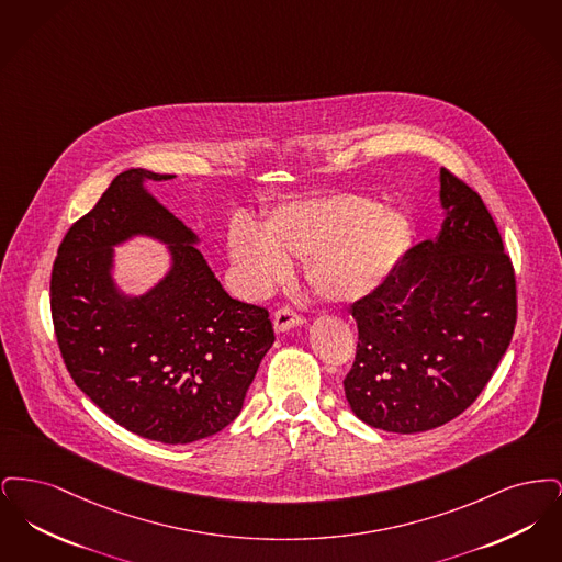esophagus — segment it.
Masks as SVG:
<instances>
[{
    "mask_svg": "<svg viewBox=\"0 0 562 562\" xmlns=\"http://www.w3.org/2000/svg\"><path fill=\"white\" fill-rule=\"evenodd\" d=\"M303 322H305V318L299 316V314H294L291 307H282V310H278L276 316H273V328H276V333H286V330H291V328L301 326Z\"/></svg>",
    "mask_w": 562,
    "mask_h": 562,
    "instance_id": "esophagus-1",
    "label": "esophagus"
}]
</instances>
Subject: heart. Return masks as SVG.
<instances>
[{
	"label": "heart",
	"mask_w": 562,
	"mask_h": 562,
	"mask_svg": "<svg viewBox=\"0 0 562 562\" xmlns=\"http://www.w3.org/2000/svg\"><path fill=\"white\" fill-rule=\"evenodd\" d=\"M413 221L362 195H326L278 206L266 232L246 218L229 229V255L244 291L268 293L305 261L312 293L326 303H356L376 293L401 268Z\"/></svg>",
	"instance_id": "b5f03b06"
}]
</instances>
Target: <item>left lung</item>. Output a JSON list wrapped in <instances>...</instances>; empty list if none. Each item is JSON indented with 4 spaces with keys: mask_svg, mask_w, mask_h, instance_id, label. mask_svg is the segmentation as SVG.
Returning a JSON list of instances; mask_svg holds the SVG:
<instances>
[{
    "mask_svg": "<svg viewBox=\"0 0 562 562\" xmlns=\"http://www.w3.org/2000/svg\"><path fill=\"white\" fill-rule=\"evenodd\" d=\"M442 227L351 305L358 351L344 387L371 428L417 434L479 398L516 324V280L481 195L440 168Z\"/></svg>",
    "mask_w": 562,
    "mask_h": 562,
    "instance_id": "8db88e82",
    "label": "left lung"
}]
</instances>
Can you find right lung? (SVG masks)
Instances as JSON below:
<instances>
[{"mask_svg":"<svg viewBox=\"0 0 562 562\" xmlns=\"http://www.w3.org/2000/svg\"><path fill=\"white\" fill-rule=\"evenodd\" d=\"M120 172L58 246L50 280L54 333L76 385L140 438L189 445L229 426L273 346L263 307L225 293L200 236L147 183ZM134 239L167 248L169 268L143 294L126 292L114 250Z\"/></svg>","mask_w":562,"mask_h":562,"instance_id":"add662e5","label":"right lung"}]
</instances>
